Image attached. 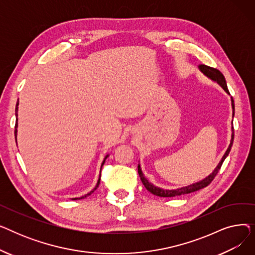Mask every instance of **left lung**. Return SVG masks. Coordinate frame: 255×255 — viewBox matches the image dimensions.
Wrapping results in <instances>:
<instances>
[{
	"mask_svg": "<svg viewBox=\"0 0 255 255\" xmlns=\"http://www.w3.org/2000/svg\"><path fill=\"white\" fill-rule=\"evenodd\" d=\"M199 70L202 71L207 77L211 78L212 80H214V82H216L218 85H220L222 87V89L229 94L230 95V92H229V89H227V85H226V82H225V78L223 76V74L216 68H212V67H209L207 65H199L198 66ZM232 106H233V118L235 116V104H234V99L232 97ZM233 124V122H232ZM234 126H232V139H231V143L229 145V148H227L225 154L223 155V157L221 158L220 162L218 163V165L216 166V168L213 170V172L211 173L210 176H208L206 179L199 181L197 183H194L192 185H189V186H186V187H182V188H178V189H173V190H167V189H162V188H159V187L157 186H154L151 182H149L148 180H146V178L143 176V173L141 171V168H140V164H138V175L140 177V180L143 184V186L145 187V189L150 191L152 194L154 195H157V196H160V197H173V196H179V195H184V194H188V193H191V192H194V191H197L199 189H203L205 188V187H207L213 180L214 178L216 177V175L218 173V171L220 170L221 168V165L223 163V161L225 160V158L229 156L230 152H231V149L233 146V142H234Z\"/></svg>",
	"mask_w": 255,
	"mask_h": 255,
	"instance_id": "left-lung-1",
	"label": "left lung"
}]
</instances>
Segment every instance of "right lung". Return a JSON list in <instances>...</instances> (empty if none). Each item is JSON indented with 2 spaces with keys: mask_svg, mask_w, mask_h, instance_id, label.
I'll list each match as a JSON object with an SVG mask.
<instances>
[{
  "mask_svg": "<svg viewBox=\"0 0 255 255\" xmlns=\"http://www.w3.org/2000/svg\"><path fill=\"white\" fill-rule=\"evenodd\" d=\"M17 111H18V101H17V103H16V107H15V116H16V123H15V130H14L15 138H16V135H17ZM107 157H109V155H106V156H105V158H104V160H103V162H102V164H101V167L103 166V164H104V162H105V159H106ZM100 172H101V169H100ZM100 177H101V175L99 176V179H98V182H97V184H96V186H95V188H94L92 191H90L88 194H86V195H84V196L75 197V198H72V199H74V200H76V199H82V198H85V197H87V196L91 195L94 191H95V190L98 188V186H99V184H100Z\"/></svg>",
  "mask_w": 255,
  "mask_h": 255,
  "instance_id": "1",
  "label": "right lung"
}]
</instances>
